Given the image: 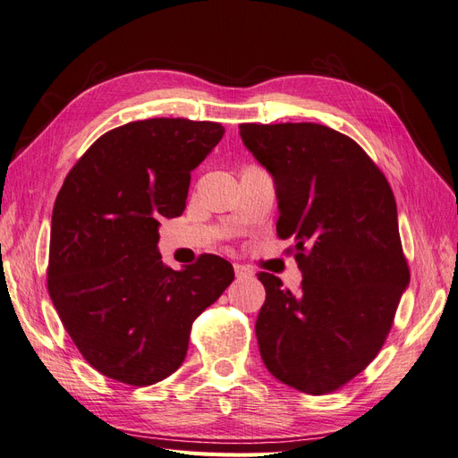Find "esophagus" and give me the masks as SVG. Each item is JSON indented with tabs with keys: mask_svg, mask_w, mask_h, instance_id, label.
<instances>
[{
	"mask_svg": "<svg viewBox=\"0 0 458 458\" xmlns=\"http://www.w3.org/2000/svg\"><path fill=\"white\" fill-rule=\"evenodd\" d=\"M234 275H237V279H252L254 271L246 266H241V263H234Z\"/></svg>",
	"mask_w": 458,
	"mask_h": 458,
	"instance_id": "obj_1",
	"label": "esophagus"
}]
</instances>
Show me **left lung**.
<instances>
[{"instance_id": "1", "label": "left lung", "mask_w": 458, "mask_h": 458, "mask_svg": "<svg viewBox=\"0 0 458 458\" xmlns=\"http://www.w3.org/2000/svg\"><path fill=\"white\" fill-rule=\"evenodd\" d=\"M276 187L279 239H293L298 294L259 273L263 365L311 395L338 390L378 355L411 273L390 183L348 135L321 123H241Z\"/></svg>"}]
</instances>
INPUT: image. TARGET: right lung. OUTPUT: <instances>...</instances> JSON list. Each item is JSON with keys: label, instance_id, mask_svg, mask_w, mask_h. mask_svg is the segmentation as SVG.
<instances>
[{"label": "right lung", "instance_id": "right-lung-1", "mask_svg": "<svg viewBox=\"0 0 458 458\" xmlns=\"http://www.w3.org/2000/svg\"><path fill=\"white\" fill-rule=\"evenodd\" d=\"M224 133L217 122H130L101 135L64 179L47 290L80 353L108 378H168L187 355L192 321L234 279L224 258L202 254L175 271L157 248L158 219L183 214L191 172Z\"/></svg>", "mask_w": 458, "mask_h": 458}]
</instances>
